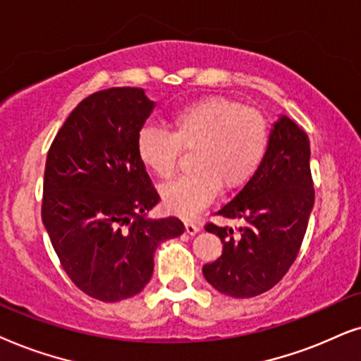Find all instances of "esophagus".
Wrapping results in <instances>:
<instances>
[{
    "instance_id": "1",
    "label": "esophagus",
    "mask_w": 361,
    "mask_h": 361,
    "mask_svg": "<svg viewBox=\"0 0 361 361\" xmlns=\"http://www.w3.org/2000/svg\"><path fill=\"white\" fill-rule=\"evenodd\" d=\"M185 231L190 234V236H193V234H196L200 231V224L193 223V221H186V223H185Z\"/></svg>"
}]
</instances>
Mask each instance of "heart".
<instances>
[{
    "label": "heart",
    "mask_w": 361,
    "mask_h": 361,
    "mask_svg": "<svg viewBox=\"0 0 361 361\" xmlns=\"http://www.w3.org/2000/svg\"><path fill=\"white\" fill-rule=\"evenodd\" d=\"M271 130L257 109L224 95H208L176 109L170 132L143 127L135 150L142 165L168 180L180 161L181 150L191 152V175L161 188L168 213L191 218L216 198L223 186L233 193L246 186L269 150Z\"/></svg>",
    "instance_id": "heart-1"
}]
</instances>
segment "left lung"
Masks as SVG:
<instances>
[{
  "instance_id": "obj_1",
  "label": "left lung",
  "mask_w": 361,
  "mask_h": 361,
  "mask_svg": "<svg viewBox=\"0 0 361 361\" xmlns=\"http://www.w3.org/2000/svg\"><path fill=\"white\" fill-rule=\"evenodd\" d=\"M314 200L309 137L282 115L257 175L214 213L241 226H204L223 243L221 257L203 266L206 281L236 299L272 289L300 251Z\"/></svg>"
}]
</instances>
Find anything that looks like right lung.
<instances>
[{
  "label": "right lung",
  "mask_w": 361,
  "mask_h": 361,
  "mask_svg": "<svg viewBox=\"0 0 361 361\" xmlns=\"http://www.w3.org/2000/svg\"><path fill=\"white\" fill-rule=\"evenodd\" d=\"M155 102L138 87L99 90L72 110L47 152L42 223L61 266L84 294L117 302L142 292L160 243L183 234L160 201L135 142Z\"/></svg>",
  "instance_id": "add662e5"
}]
</instances>
